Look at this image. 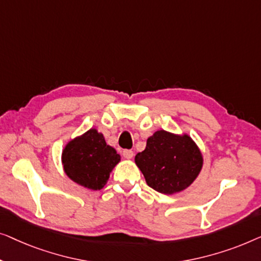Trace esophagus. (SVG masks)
I'll return each instance as SVG.
<instances>
[{"instance_id":"obj_1","label":"esophagus","mask_w":261,"mask_h":261,"mask_svg":"<svg viewBox=\"0 0 261 261\" xmlns=\"http://www.w3.org/2000/svg\"><path fill=\"white\" fill-rule=\"evenodd\" d=\"M123 156H124V159L131 160L132 157H134V151H132V150H124Z\"/></svg>"}]
</instances>
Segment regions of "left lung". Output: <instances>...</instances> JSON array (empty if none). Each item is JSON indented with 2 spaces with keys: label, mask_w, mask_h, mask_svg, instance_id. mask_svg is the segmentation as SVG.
<instances>
[{
  "label": "left lung",
  "mask_w": 261,
  "mask_h": 261,
  "mask_svg": "<svg viewBox=\"0 0 261 261\" xmlns=\"http://www.w3.org/2000/svg\"><path fill=\"white\" fill-rule=\"evenodd\" d=\"M148 186L159 193L172 195L186 190L203 167L202 152L188 134L156 131L146 146L135 157Z\"/></svg>",
  "instance_id": "obj_1"
}]
</instances>
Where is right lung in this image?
Instances as JSON below:
<instances>
[{
	"instance_id": "1",
	"label": "right lung",
	"mask_w": 261,
	"mask_h": 261,
	"mask_svg": "<svg viewBox=\"0 0 261 261\" xmlns=\"http://www.w3.org/2000/svg\"><path fill=\"white\" fill-rule=\"evenodd\" d=\"M119 162V153L93 127L71 139L61 153L62 168L68 178L91 190L104 188Z\"/></svg>"
}]
</instances>
